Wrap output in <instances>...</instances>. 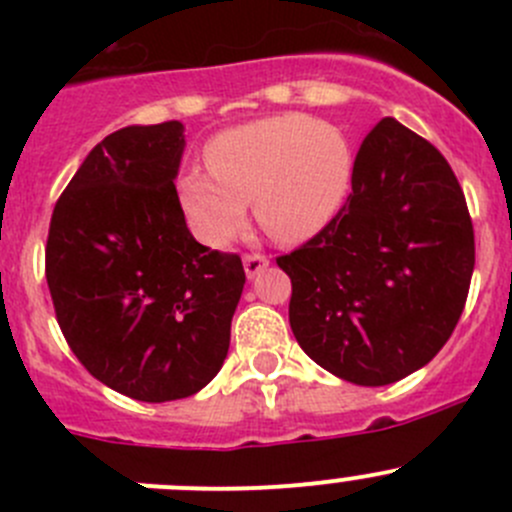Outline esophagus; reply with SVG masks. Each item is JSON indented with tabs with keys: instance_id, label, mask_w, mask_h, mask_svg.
Wrapping results in <instances>:
<instances>
[{
	"instance_id": "obj_1",
	"label": "esophagus",
	"mask_w": 512,
	"mask_h": 512,
	"mask_svg": "<svg viewBox=\"0 0 512 512\" xmlns=\"http://www.w3.org/2000/svg\"><path fill=\"white\" fill-rule=\"evenodd\" d=\"M242 265H245V275L250 277V280H255L262 270H267L270 260H267L265 255H245L242 257Z\"/></svg>"
}]
</instances>
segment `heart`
<instances>
[{
    "label": "heart",
    "instance_id": "obj_1",
    "mask_svg": "<svg viewBox=\"0 0 512 512\" xmlns=\"http://www.w3.org/2000/svg\"><path fill=\"white\" fill-rule=\"evenodd\" d=\"M205 160L210 170L180 175L178 200L210 245H227L242 230L250 200L275 240H312L339 213L354 170L347 138L299 113L225 128L210 138Z\"/></svg>",
    "mask_w": 512,
    "mask_h": 512
}]
</instances>
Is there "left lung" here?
I'll return each mask as SVG.
<instances>
[{"instance_id": "8db88e82", "label": "left lung", "mask_w": 512, "mask_h": 512, "mask_svg": "<svg viewBox=\"0 0 512 512\" xmlns=\"http://www.w3.org/2000/svg\"><path fill=\"white\" fill-rule=\"evenodd\" d=\"M277 265L292 280L289 327L309 359L359 386L414 374L456 329L476 265L451 165L384 118L356 153L337 218Z\"/></svg>"}]
</instances>
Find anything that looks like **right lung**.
<instances>
[{
	"instance_id": "1",
	"label": "right lung",
	"mask_w": 512,
	"mask_h": 512,
	"mask_svg": "<svg viewBox=\"0 0 512 512\" xmlns=\"http://www.w3.org/2000/svg\"><path fill=\"white\" fill-rule=\"evenodd\" d=\"M185 126H126L86 156L56 203L46 282L76 359L108 389L163 404L198 394L230 349L237 255L190 235L175 178Z\"/></svg>"
}]
</instances>
